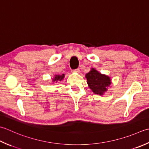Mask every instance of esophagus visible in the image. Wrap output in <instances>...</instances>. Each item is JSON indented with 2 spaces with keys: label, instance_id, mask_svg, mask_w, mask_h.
Listing matches in <instances>:
<instances>
[{
  "label": "esophagus",
  "instance_id": "obj_1",
  "mask_svg": "<svg viewBox=\"0 0 149 149\" xmlns=\"http://www.w3.org/2000/svg\"><path fill=\"white\" fill-rule=\"evenodd\" d=\"M79 68H77V69H76V70H74V71H73L72 72H74V73H79Z\"/></svg>",
  "mask_w": 149,
  "mask_h": 149
}]
</instances>
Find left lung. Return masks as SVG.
Listing matches in <instances>:
<instances>
[{
    "label": "left lung",
    "mask_w": 149,
    "mask_h": 149,
    "mask_svg": "<svg viewBox=\"0 0 149 149\" xmlns=\"http://www.w3.org/2000/svg\"><path fill=\"white\" fill-rule=\"evenodd\" d=\"M87 84L94 94L103 95L108 90L112 83V79L105 74H103L97 70L92 68L85 75Z\"/></svg>",
    "instance_id": "left-lung-1"
}]
</instances>
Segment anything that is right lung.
<instances>
[{
  "mask_svg": "<svg viewBox=\"0 0 149 149\" xmlns=\"http://www.w3.org/2000/svg\"><path fill=\"white\" fill-rule=\"evenodd\" d=\"M65 74H62V75H55L54 77L52 79V83H57V81H61L63 80L64 77H65Z\"/></svg>",
  "mask_w": 149,
  "mask_h": 149,
  "instance_id": "obj_1",
  "label": "right lung"
}]
</instances>
